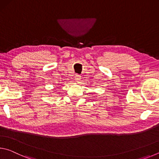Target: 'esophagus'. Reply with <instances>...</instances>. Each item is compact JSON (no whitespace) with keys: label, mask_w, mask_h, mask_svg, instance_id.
<instances>
[{"label":"esophagus","mask_w":159,"mask_h":159,"mask_svg":"<svg viewBox=\"0 0 159 159\" xmlns=\"http://www.w3.org/2000/svg\"><path fill=\"white\" fill-rule=\"evenodd\" d=\"M75 79H76V82H79L80 79H81V76H80L79 74H76V76H75Z\"/></svg>","instance_id":"1"}]
</instances>
